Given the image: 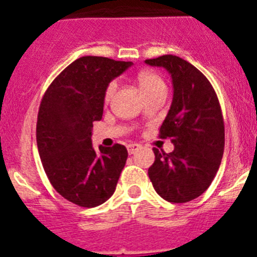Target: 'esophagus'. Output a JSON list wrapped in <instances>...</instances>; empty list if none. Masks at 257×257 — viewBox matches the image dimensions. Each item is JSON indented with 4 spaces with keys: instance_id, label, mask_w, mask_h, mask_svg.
<instances>
[{
    "instance_id": "obj_1",
    "label": "esophagus",
    "mask_w": 257,
    "mask_h": 257,
    "mask_svg": "<svg viewBox=\"0 0 257 257\" xmlns=\"http://www.w3.org/2000/svg\"><path fill=\"white\" fill-rule=\"evenodd\" d=\"M139 149H142V145H140V144H135V143H131V144L127 145V151H128V153H130V154H135L136 152L139 151Z\"/></svg>"
}]
</instances>
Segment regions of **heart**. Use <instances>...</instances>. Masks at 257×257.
Masks as SVG:
<instances>
[{
	"mask_svg": "<svg viewBox=\"0 0 257 257\" xmlns=\"http://www.w3.org/2000/svg\"><path fill=\"white\" fill-rule=\"evenodd\" d=\"M139 81V86L142 88L143 94H149V92L154 91V90H158V88L165 87V83H163L162 78L158 77L154 73H142L138 78ZM115 83H110L106 88L105 92V100H109L112 97L113 92H114Z\"/></svg>",
	"mask_w": 257,
	"mask_h": 257,
	"instance_id": "b5f03b06",
	"label": "heart"
}]
</instances>
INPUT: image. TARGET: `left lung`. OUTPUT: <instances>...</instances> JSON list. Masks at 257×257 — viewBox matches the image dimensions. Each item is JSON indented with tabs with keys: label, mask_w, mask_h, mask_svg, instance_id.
Masks as SVG:
<instances>
[{
	"label": "left lung",
	"mask_w": 257,
	"mask_h": 257,
	"mask_svg": "<svg viewBox=\"0 0 257 257\" xmlns=\"http://www.w3.org/2000/svg\"><path fill=\"white\" fill-rule=\"evenodd\" d=\"M145 64L165 68L174 90L160 128L161 138L171 139L174 151L153 149L149 179L163 199L185 203L206 192L220 167L225 143L221 109L208 79L187 60L162 55Z\"/></svg>",
	"instance_id": "1"
}]
</instances>
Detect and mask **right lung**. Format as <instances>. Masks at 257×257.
<instances>
[{
  "mask_svg": "<svg viewBox=\"0 0 257 257\" xmlns=\"http://www.w3.org/2000/svg\"><path fill=\"white\" fill-rule=\"evenodd\" d=\"M133 61L82 56L50 85L41 101L37 147L45 172L61 197L95 207L114 193L127 160L121 144L92 147V122L103 115L109 83Z\"/></svg>",
  "mask_w": 257,
  "mask_h": 257,
  "instance_id": "right-lung-1",
  "label": "right lung"
}]
</instances>
